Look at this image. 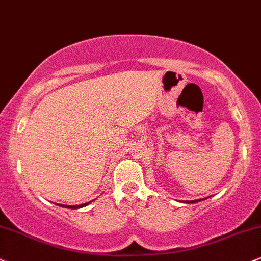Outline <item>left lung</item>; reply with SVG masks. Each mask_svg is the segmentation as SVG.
Returning <instances> with one entry per match:
<instances>
[{"label": "left lung", "mask_w": 261, "mask_h": 261, "mask_svg": "<svg viewBox=\"0 0 261 261\" xmlns=\"http://www.w3.org/2000/svg\"><path fill=\"white\" fill-rule=\"evenodd\" d=\"M202 200H206V199H200V200H191V201H183L184 203H195V202H199V201H202Z\"/></svg>", "instance_id": "obj_1"}]
</instances>
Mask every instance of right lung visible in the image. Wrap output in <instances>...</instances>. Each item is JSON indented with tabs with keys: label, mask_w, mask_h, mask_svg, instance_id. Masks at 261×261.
Returning <instances> with one entry per match:
<instances>
[{
	"label": "right lung",
	"mask_w": 261,
	"mask_h": 261,
	"mask_svg": "<svg viewBox=\"0 0 261 261\" xmlns=\"http://www.w3.org/2000/svg\"><path fill=\"white\" fill-rule=\"evenodd\" d=\"M91 202V201H90ZM90 202H87V203H82V204H77V206H68V204H59V206L60 207H64V208H71V210H78V208H82V207H85V206H88L89 203Z\"/></svg>",
	"instance_id": "add662e5"
}]
</instances>
